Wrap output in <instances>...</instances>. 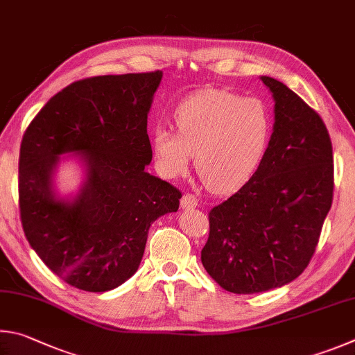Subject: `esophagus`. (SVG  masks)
Listing matches in <instances>:
<instances>
[{"instance_id":"1","label":"esophagus","mask_w":355,"mask_h":355,"mask_svg":"<svg viewBox=\"0 0 355 355\" xmlns=\"http://www.w3.org/2000/svg\"><path fill=\"white\" fill-rule=\"evenodd\" d=\"M181 207H182L184 210L195 209V207H198V200H196V198H195L193 195H190V193L184 195L182 200H181Z\"/></svg>"}]
</instances>
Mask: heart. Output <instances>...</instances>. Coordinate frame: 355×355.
I'll return each mask as SVG.
<instances>
[{
    "label": "heart",
    "instance_id": "1",
    "mask_svg": "<svg viewBox=\"0 0 355 355\" xmlns=\"http://www.w3.org/2000/svg\"><path fill=\"white\" fill-rule=\"evenodd\" d=\"M176 132L157 128L151 151L157 171L176 179L193 160L209 187L227 193L257 170L272 134V114L263 99L206 89L196 92L173 112Z\"/></svg>",
    "mask_w": 355,
    "mask_h": 355
}]
</instances>
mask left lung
<instances>
[{"label": "left lung", "mask_w": 355, "mask_h": 355, "mask_svg": "<svg viewBox=\"0 0 355 355\" xmlns=\"http://www.w3.org/2000/svg\"><path fill=\"white\" fill-rule=\"evenodd\" d=\"M275 99L266 153L243 187L209 214L201 262L237 295L284 287L301 275L332 206V143L321 116L281 80L260 76Z\"/></svg>", "instance_id": "8db88e82"}]
</instances>
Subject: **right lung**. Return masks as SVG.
<instances>
[{"label":"right lung","mask_w":355,"mask_h":355,"mask_svg":"<svg viewBox=\"0 0 355 355\" xmlns=\"http://www.w3.org/2000/svg\"><path fill=\"white\" fill-rule=\"evenodd\" d=\"M162 71L73 83L43 105L23 135L18 193L23 231L54 275L84 291H109L139 270L149 227L178 212L181 191L145 168L148 114ZM64 155L83 171L76 192L55 184Z\"/></svg>","instance_id":"1"}]
</instances>
